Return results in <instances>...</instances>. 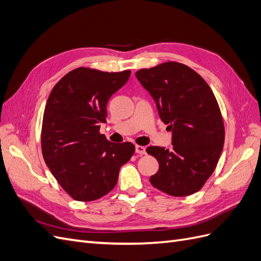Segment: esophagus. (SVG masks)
I'll return each instance as SVG.
<instances>
[{"mask_svg": "<svg viewBox=\"0 0 261 261\" xmlns=\"http://www.w3.org/2000/svg\"><path fill=\"white\" fill-rule=\"evenodd\" d=\"M136 152L138 154H146V148L144 146H136Z\"/></svg>", "mask_w": 261, "mask_h": 261, "instance_id": "1", "label": "esophagus"}]
</instances>
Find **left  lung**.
Returning a JSON list of instances; mask_svg holds the SVG:
<instances>
[{
  "instance_id": "8db88e82",
  "label": "left lung",
  "mask_w": 261,
  "mask_h": 261,
  "mask_svg": "<svg viewBox=\"0 0 261 261\" xmlns=\"http://www.w3.org/2000/svg\"><path fill=\"white\" fill-rule=\"evenodd\" d=\"M136 77L172 130V150L146 149L159 162L150 183L174 197L200 191L215 171L224 144L223 117L215 94L198 73L177 62L141 68Z\"/></svg>"
}]
</instances>
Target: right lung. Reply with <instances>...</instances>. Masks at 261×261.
<instances>
[{
    "label": "right lung",
    "mask_w": 261,
    "mask_h": 261,
    "mask_svg": "<svg viewBox=\"0 0 261 261\" xmlns=\"http://www.w3.org/2000/svg\"><path fill=\"white\" fill-rule=\"evenodd\" d=\"M130 70H70L53 87L41 129L43 159L61 187L78 201L106 196L135 152L132 143L113 144L100 134L110 97L127 83Z\"/></svg>",
    "instance_id": "right-lung-1"
}]
</instances>
